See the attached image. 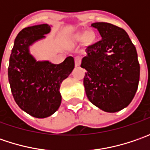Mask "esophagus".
I'll use <instances>...</instances> for the list:
<instances>
[{"label":"esophagus","instance_id":"esophagus-1","mask_svg":"<svg viewBox=\"0 0 150 150\" xmlns=\"http://www.w3.org/2000/svg\"><path fill=\"white\" fill-rule=\"evenodd\" d=\"M81 63V58L80 57H75V66L79 67Z\"/></svg>","mask_w":150,"mask_h":150}]
</instances>
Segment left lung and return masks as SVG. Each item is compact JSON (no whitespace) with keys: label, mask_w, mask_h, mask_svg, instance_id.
<instances>
[{"label":"left lung","mask_w":150,"mask_h":150,"mask_svg":"<svg viewBox=\"0 0 150 150\" xmlns=\"http://www.w3.org/2000/svg\"><path fill=\"white\" fill-rule=\"evenodd\" d=\"M101 40L87 47L81 67L87 70L83 85L89 101L101 110L115 112L133 100L139 81V63L134 45L124 29L94 22Z\"/></svg>","instance_id":"obj_1"}]
</instances>
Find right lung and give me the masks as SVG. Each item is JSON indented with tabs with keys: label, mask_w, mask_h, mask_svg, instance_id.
I'll return each mask as SVG.
<instances>
[{
	"label": "right lung",
	"mask_w": 150,
	"mask_h": 150,
	"mask_svg": "<svg viewBox=\"0 0 150 150\" xmlns=\"http://www.w3.org/2000/svg\"><path fill=\"white\" fill-rule=\"evenodd\" d=\"M52 25L40 24L22 29L15 39L8 67L11 93L21 109L32 117L52 115L61 105L60 86L74 68V58L67 57L60 64L38 61L30 48L46 38Z\"/></svg>",
	"instance_id": "obj_1"
}]
</instances>
